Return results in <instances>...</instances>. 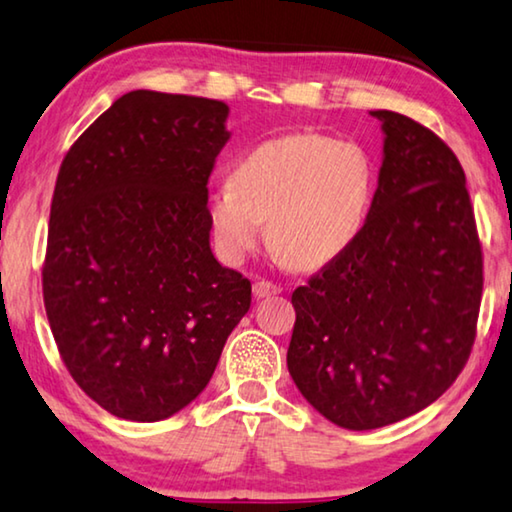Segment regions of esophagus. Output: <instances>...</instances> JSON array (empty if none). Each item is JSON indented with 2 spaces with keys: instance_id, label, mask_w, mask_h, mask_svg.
<instances>
[{
  "instance_id": "obj_1",
  "label": "esophagus",
  "mask_w": 512,
  "mask_h": 512,
  "mask_svg": "<svg viewBox=\"0 0 512 512\" xmlns=\"http://www.w3.org/2000/svg\"><path fill=\"white\" fill-rule=\"evenodd\" d=\"M280 292H282L280 285H276V282H269V280H257L253 285L255 299H269V296H276Z\"/></svg>"
}]
</instances>
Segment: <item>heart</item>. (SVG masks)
Masks as SVG:
<instances>
[{"label": "heart", "mask_w": 512, "mask_h": 512, "mask_svg": "<svg viewBox=\"0 0 512 512\" xmlns=\"http://www.w3.org/2000/svg\"><path fill=\"white\" fill-rule=\"evenodd\" d=\"M375 174L354 142L319 133L266 140L234 163L232 181L207 197V220L223 262L241 264L269 239L289 264L312 271L356 241L370 211Z\"/></svg>", "instance_id": "b5f03b06"}]
</instances>
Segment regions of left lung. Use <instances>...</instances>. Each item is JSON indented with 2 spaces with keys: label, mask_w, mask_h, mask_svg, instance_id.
I'll return each mask as SVG.
<instances>
[{
  "label": "left lung",
  "mask_w": 512,
  "mask_h": 512,
  "mask_svg": "<svg viewBox=\"0 0 512 512\" xmlns=\"http://www.w3.org/2000/svg\"><path fill=\"white\" fill-rule=\"evenodd\" d=\"M377 190L356 241L296 287L287 368L345 430L425 409L460 375L476 338L483 253L460 160L432 131L375 110Z\"/></svg>",
  "instance_id": "obj_1"
}]
</instances>
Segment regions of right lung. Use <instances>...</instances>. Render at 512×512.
<instances>
[{"mask_svg": "<svg viewBox=\"0 0 512 512\" xmlns=\"http://www.w3.org/2000/svg\"><path fill=\"white\" fill-rule=\"evenodd\" d=\"M227 114L223 101L137 89L59 167L45 312L71 377L124 421L188 407L250 308V280L209 243L207 183Z\"/></svg>", "mask_w": 512, "mask_h": 512, "instance_id": "right-lung-1", "label": "right lung"}]
</instances>
